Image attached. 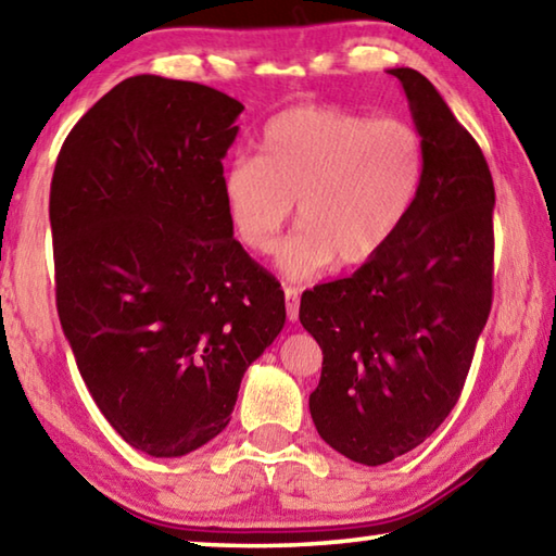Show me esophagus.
<instances>
[{
    "label": "esophagus",
    "mask_w": 556,
    "mask_h": 556,
    "mask_svg": "<svg viewBox=\"0 0 556 556\" xmlns=\"http://www.w3.org/2000/svg\"><path fill=\"white\" fill-rule=\"evenodd\" d=\"M285 299H287V316H289V321H296V318H299V289L285 287Z\"/></svg>",
    "instance_id": "esophagus-1"
}]
</instances>
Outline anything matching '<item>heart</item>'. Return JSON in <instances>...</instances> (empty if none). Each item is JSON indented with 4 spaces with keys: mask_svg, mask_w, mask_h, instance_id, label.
<instances>
[{
    "mask_svg": "<svg viewBox=\"0 0 556 556\" xmlns=\"http://www.w3.org/2000/svg\"><path fill=\"white\" fill-rule=\"evenodd\" d=\"M425 178V142L409 122L370 119L336 105H301L271 117L260 159L223 174V203L244 248L277 250L296 201L299 230L279 255L291 279L328 265H368L407 220Z\"/></svg>",
    "mask_w": 556,
    "mask_h": 556,
    "instance_id": "obj_1",
    "label": "heart"
}]
</instances>
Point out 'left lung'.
Segmentation results:
<instances>
[{
    "label": "left lung",
    "mask_w": 556,
    "mask_h": 556,
    "mask_svg": "<svg viewBox=\"0 0 556 556\" xmlns=\"http://www.w3.org/2000/svg\"><path fill=\"white\" fill-rule=\"evenodd\" d=\"M425 142V178L392 242L351 277L304 291L321 345L308 397L338 454L382 466L429 439L464 390L493 304L491 168L425 75L392 68Z\"/></svg>",
    "instance_id": "obj_1"
}]
</instances>
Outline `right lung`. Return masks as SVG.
Segmentation results:
<instances>
[{
	"label": "right lung",
	"mask_w": 556,
	"mask_h": 556,
	"mask_svg": "<svg viewBox=\"0 0 556 556\" xmlns=\"http://www.w3.org/2000/svg\"><path fill=\"white\" fill-rule=\"evenodd\" d=\"M242 110L201 83L135 75L78 119L53 168L63 333L112 429L154 458L228 427L244 370L287 318L223 203Z\"/></svg>",
	"instance_id": "1"
}]
</instances>
